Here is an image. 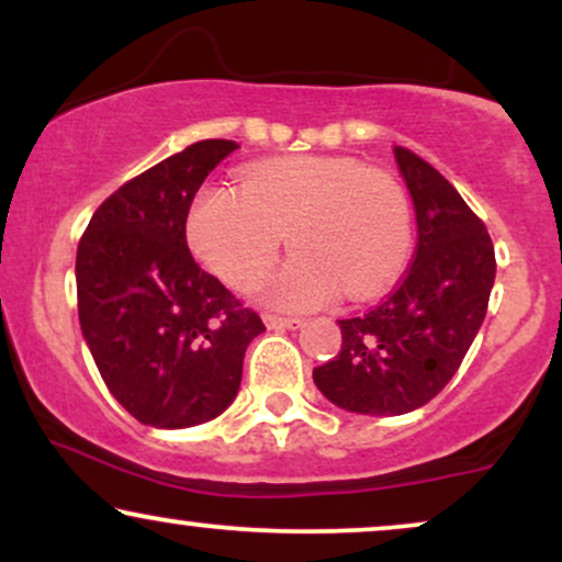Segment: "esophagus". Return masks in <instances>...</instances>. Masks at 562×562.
<instances>
[{"instance_id":"1","label":"esophagus","mask_w":562,"mask_h":562,"mask_svg":"<svg viewBox=\"0 0 562 562\" xmlns=\"http://www.w3.org/2000/svg\"><path fill=\"white\" fill-rule=\"evenodd\" d=\"M263 325H267L269 330H295V327L303 325V319L274 317V314H267V317H263Z\"/></svg>"}]
</instances>
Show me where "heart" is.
<instances>
[{
	"label": "heart",
	"instance_id": "b5f03b06",
	"mask_svg": "<svg viewBox=\"0 0 562 562\" xmlns=\"http://www.w3.org/2000/svg\"><path fill=\"white\" fill-rule=\"evenodd\" d=\"M285 235L295 256L259 285L267 306L308 312L338 290L364 301L409 256V203L391 173L353 158L301 156L248 166L240 192L203 187L187 216L192 254L229 288L254 285Z\"/></svg>",
	"mask_w": 562,
	"mask_h": 562
}]
</instances>
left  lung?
Returning a JSON list of instances; mask_svg holds the SVG:
<instances>
[{
  "label": "left lung",
  "mask_w": 562,
  "mask_h": 562,
  "mask_svg": "<svg viewBox=\"0 0 562 562\" xmlns=\"http://www.w3.org/2000/svg\"><path fill=\"white\" fill-rule=\"evenodd\" d=\"M393 156L415 205V261L380 306L338 322V357L314 370L327 402L372 417L420 409L454 378L496 274L492 237L460 192L415 153Z\"/></svg>",
  "instance_id": "8db88e82"
}]
</instances>
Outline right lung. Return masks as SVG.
<instances>
[{"instance_id": "1", "label": "right lung", "mask_w": 562, "mask_h": 562, "mask_svg": "<svg viewBox=\"0 0 562 562\" xmlns=\"http://www.w3.org/2000/svg\"><path fill=\"white\" fill-rule=\"evenodd\" d=\"M232 139H203L113 192L76 254L79 322L92 359L132 417L192 428L222 415L243 380L261 317L243 308L187 248L195 192Z\"/></svg>"}]
</instances>
